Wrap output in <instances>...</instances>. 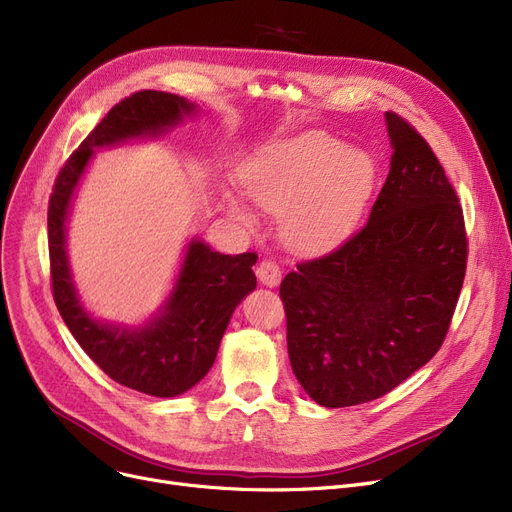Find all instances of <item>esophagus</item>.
Here are the masks:
<instances>
[{
  "instance_id": "34e87169",
  "label": "esophagus",
  "mask_w": 512,
  "mask_h": 512,
  "mask_svg": "<svg viewBox=\"0 0 512 512\" xmlns=\"http://www.w3.org/2000/svg\"><path fill=\"white\" fill-rule=\"evenodd\" d=\"M259 282H263L265 286H278L280 278H282V270L280 265L274 259H263L259 261L257 270H255Z\"/></svg>"
}]
</instances>
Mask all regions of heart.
<instances>
[{"label": "heart", "mask_w": 512, "mask_h": 512, "mask_svg": "<svg viewBox=\"0 0 512 512\" xmlns=\"http://www.w3.org/2000/svg\"><path fill=\"white\" fill-rule=\"evenodd\" d=\"M247 195L282 212V232L292 247L315 251L351 230L373 195L378 164L371 153L330 137L303 132L263 147L240 172ZM230 211L251 222V211L230 197Z\"/></svg>", "instance_id": "obj_1"}]
</instances>
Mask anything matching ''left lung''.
Listing matches in <instances>:
<instances>
[{
	"instance_id": "left-lung-1",
	"label": "left lung",
	"mask_w": 512,
	"mask_h": 512,
	"mask_svg": "<svg viewBox=\"0 0 512 512\" xmlns=\"http://www.w3.org/2000/svg\"><path fill=\"white\" fill-rule=\"evenodd\" d=\"M390 172L369 220L280 284L288 357L321 407L375 400L432 359L467 270L463 207L421 134L386 112Z\"/></svg>"
}]
</instances>
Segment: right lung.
Wrapping results in <instances>:
<instances>
[{"mask_svg":"<svg viewBox=\"0 0 512 512\" xmlns=\"http://www.w3.org/2000/svg\"><path fill=\"white\" fill-rule=\"evenodd\" d=\"M193 110V103L164 91H137L124 97L66 159L47 209L51 290L68 330L114 382L159 398L178 396L205 378L232 311L257 286V253L222 255L193 240L164 313L139 330L101 326L80 307L70 280L66 213L95 147L145 134L155 137Z\"/></svg>","mask_w":512,"mask_h":512,"instance_id":"add662e5","label":"right lung"}]
</instances>
